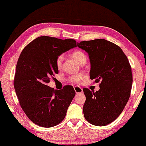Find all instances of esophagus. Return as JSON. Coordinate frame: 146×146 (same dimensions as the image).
<instances>
[{
	"instance_id": "1",
	"label": "esophagus",
	"mask_w": 146,
	"mask_h": 146,
	"mask_svg": "<svg viewBox=\"0 0 146 146\" xmlns=\"http://www.w3.org/2000/svg\"><path fill=\"white\" fill-rule=\"evenodd\" d=\"M74 90L76 92V94H79V93H82L83 92V90L82 88H80V86H74Z\"/></svg>"
}]
</instances>
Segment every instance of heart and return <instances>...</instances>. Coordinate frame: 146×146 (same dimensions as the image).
I'll list each match as a JSON object with an SVG mask.
<instances>
[{
	"label": "heart",
	"mask_w": 146,
	"mask_h": 146,
	"mask_svg": "<svg viewBox=\"0 0 146 146\" xmlns=\"http://www.w3.org/2000/svg\"><path fill=\"white\" fill-rule=\"evenodd\" d=\"M72 56L78 62L80 63L82 60H83L86 59V54L81 50H76L74 51L72 54ZM63 55H60L57 57L56 60V66L60 68L62 66V63L63 61ZM85 78V76L83 74H78L72 75L69 78V80L71 82H74V83H80Z\"/></svg>",
	"instance_id": "obj_1"
}]
</instances>
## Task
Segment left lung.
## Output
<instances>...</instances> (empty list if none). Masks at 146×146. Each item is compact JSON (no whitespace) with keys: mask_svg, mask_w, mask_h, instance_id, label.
I'll return each mask as SVG.
<instances>
[{"mask_svg":"<svg viewBox=\"0 0 146 146\" xmlns=\"http://www.w3.org/2000/svg\"><path fill=\"white\" fill-rule=\"evenodd\" d=\"M77 46L88 54L90 79L100 82V90L96 92L83 89L84 115L92 125L104 126L120 115L130 96V64L122 50L105 39L82 41Z\"/></svg>","mask_w":146,"mask_h":146,"instance_id":"left-lung-1","label":"left lung"}]
</instances>
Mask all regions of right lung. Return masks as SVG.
Here are the masks:
<instances>
[{"label":"right lung","mask_w":146,"mask_h":146,"mask_svg":"<svg viewBox=\"0 0 146 146\" xmlns=\"http://www.w3.org/2000/svg\"><path fill=\"white\" fill-rule=\"evenodd\" d=\"M76 47L73 39L40 36L29 43L20 55L14 86L22 109L40 126L51 127L64 119L76 92L72 86L54 90L47 85L58 73L57 57Z\"/></svg>","instance_id":"right-lung-1"}]
</instances>
